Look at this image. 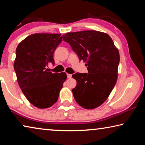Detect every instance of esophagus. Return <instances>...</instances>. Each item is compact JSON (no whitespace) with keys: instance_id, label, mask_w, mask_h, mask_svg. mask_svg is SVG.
Masks as SVG:
<instances>
[{"instance_id":"34e87169","label":"esophagus","mask_w":145,"mask_h":145,"mask_svg":"<svg viewBox=\"0 0 145 145\" xmlns=\"http://www.w3.org/2000/svg\"><path fill=\"white\" fill-rule=\"evenodd\" d=\"M72 74H67V77L68 78H70L71 77H72Z\"/></svg>"}]
</instances>
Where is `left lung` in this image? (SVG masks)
<instances>
[{"instance_id": "1", "label": "left lung", "mask_w": 145, "mask_h": 145, "mask_svg": "<svg viewBox=\"0 0 145 145\" xmlns=\"http://www.w3.org/2000/svg\"><path fill=\"white\" fill-rule=\"evenodd\" d=\"M62 37L88 67V73L72 75L77 81L72 89L75 101L84 109H95L106 100L116 84L118 50L107 34L99 31L68 33Z\"/></svg>"}]
</instances>
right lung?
<instances>
[{"mask_svg":"<svg viewBox=\"0 0 145 145\" xmlns=\"http://www.w3.org/2000/svg\"><path fill=\"white\" fill-rule=\"evenodd\" d=\"M61 34H34L19 43L14 63L17 81L29 102L45 109L57 101L63 82L65 72L52 73L46 68L54 65V52L61 43Z\"/></svg>","mask_w":145,"mask_h":145,"instance_id":"obj_1","label":"right lung"}]
</instances>
